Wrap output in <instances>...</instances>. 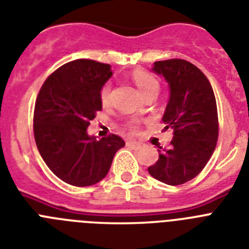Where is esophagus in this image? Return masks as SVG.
Masks as SVG:
<instances>
[{
  "label": "esophagus",
  "instance_id": "obj_1",
  "mask_svg": "<svg viewBox=\"0 0 249 249\" xmlns=\"http://www.w3.org/2000/svg\"><path fill=\"white\" fill-rule=\"evenodd\" d=\"M126 144H128V145H130V147H134V148H139L142 145L139 142H135V141H128L126 142Z\"/></svg>",
  "mask_w": 249,
  "mask_h": 249
}]
</instances>
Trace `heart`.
Listing matches in <instances>:
<instances>
[{"label":"heart","mask_w":249,"mask_h":249,"mask_svg":"<svg viewBox=\"0 0 249 249\" xmlns=\"http://www.w3.org/2000/svg\"><path fill=\"white\" fill-rule=\"evenodd\" d=\"M133 79H134L138 89L141 91L143 96L150 92L152 89H160L157 79L153 76H150L149 73L144 72V71H137V72H134ZM110 93H111V85L106 83L101 89V92H100V99H101V102L104 105H107L108 102H110Z\"/></svg>","instance_id":"obj_1"}]
</instances>
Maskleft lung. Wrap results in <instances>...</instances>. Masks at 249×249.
<instances>
[{"label": "left lung", "instance_id": "left-lung-1", "mask_svg": "<svg viewBox=\"0 0 249 249\" xmlns=\"http://www.w3.org/2000/svg\"><path fill=\"white\" fill-rule=\"evenodd\" d=\"M152 71L168 83L170 99L162 120L164 129H173V139L170 148L158 149L160 158L148 172L167 185H182L201 172L216 147L214 91L205 74L187 60L154 62Z\"/></svg>", "mask_w": 249, "mask_h": 249}]
</instances>
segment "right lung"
Segmentation results:
<instances>
[{"mask_svg": "<svg viewBox=\"0 0 249 249\" xmlns=\"http://www.w3.org/2000/svg\"><path fill=\"white\" fill-rule=\"evenodd\" d=\"M111 76L110 64L76 59L52 73L39 91L34 111L37 150L66 183L85 187L100 182L125 145L118 135L96 139L87 133L89 121L102 110L100 92Z\"/></svg>", "mask_w": 249, "mask_h": 249, "instance_id": "add662e5", "label": "right lung"}]
</instances>
